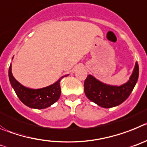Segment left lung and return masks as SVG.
Masks as SVG:
<instances>
[{
  "label": "left lung",
  "mask_w": 147,
  "mask_h": 147,
  "mask_svg": "<svg viewBox=\"0 0 147 147\" xmlns=\"http://www.w3.org/2000/svg\"><path fill=\"white\" fill-rule=\"evenodd\" d=\"M139 68L136 62L134 69L127 83L121 86L108 85L88 75L84 82V92L87 98L102 108L117 106L127 99L138 81Z\"/></svg>",
  "instance_id": "1"
}]
</instances>
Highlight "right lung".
<instances>
[{"mask_svg":"<svg viewBox=\"0 0 147 147\" xmlns=\"http://www.w3.org/2000/svg\"><path fill=\"white\" fill-rule=\"evenodd\" d=\"M69 75L62 76L55 83L47 87L38 89L27 88L16 80L11 73V64L9 69V81L16 94L20 101L28 107L35 109L48 108L57 101L61 95L60 81L61 78Z\"/></svg>","mask_w":147,"mask_h":147,"instance_id":"add662e5","label":"right lung"}]
</instances>
